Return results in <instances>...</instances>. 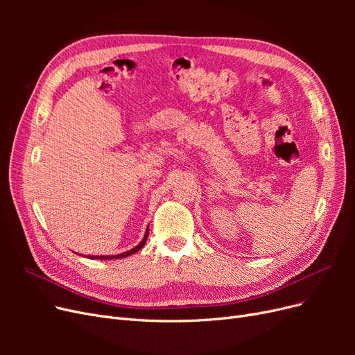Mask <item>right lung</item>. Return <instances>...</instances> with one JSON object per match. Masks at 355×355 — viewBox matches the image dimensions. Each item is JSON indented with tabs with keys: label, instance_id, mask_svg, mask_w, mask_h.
Returning a JSON list of instances; mask_svg holds the SVG:
<instances>
[{
	"label": "right lung",
	"instance_id": "add662e5",
	"mask_svg": "<svg viewBox=\"0 0 355 355\" xmlns=\"http://www.w3.org/2000/svg\"><path fill=\"white\" fill-rule=\"evenodd\" d=\"M148 232H149V230H146V234H145V237H144V240L139 243L135 249H132V250H128V252H125V253H120V254H114V256H92L90 259H120V257H125V256H130V254H133V253H136L137 250H141L142 247L145 245V243H146V239H148Z\"/></svg>",
	"mask_w": 355,
	"mask_h": 355
}]
</instances>
